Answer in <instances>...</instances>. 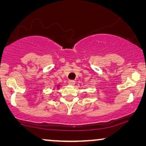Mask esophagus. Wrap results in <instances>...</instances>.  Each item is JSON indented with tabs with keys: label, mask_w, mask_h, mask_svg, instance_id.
<instances>
[{
	"label": "esophagus",
	"mask_w": 146,
	"mask_h": 146,
	"mask_svg": "<svg viewBox=\"0 0 146 146\" xmlns=\"http://www.w3.org/2000/svg\"><path fill=\"white\" fill-rule=\"evenodd\" d=\"M68 83V84L70 86H74L75 84V81L74 80H69Z\"/></svg>",
	"instance_id": "esophagus-1"
}]
</instances>
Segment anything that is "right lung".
<instances>
[{"instance_id": "obj_1", "label": "right lung", "mask_w": 146, "mask_h": 146, "mask_svg": "<svg viewBox=\"0 0 146 146\" xmlns=\"http://www.w3.org/2000/svg\"><path fill=\"white\" fill-rule=\"evenodd\" d=\"M60 87V85L59 84H56V85H55V86H54L55 88H56L57 90H58Z\"/></svg>"}]
</instances>
